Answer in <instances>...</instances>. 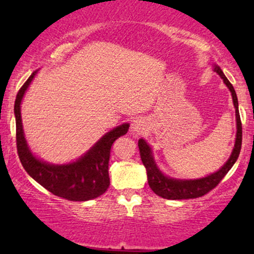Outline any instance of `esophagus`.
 Instances as JSON below:
<instances>
[{"label":"esophagus","instance_id":"obj_1","mask_svg":"<svg viewBox=\"0 0 254 254\" xmlns=\"http://www.w3.org/2000/svg\"><path fill=\"white\" fill-rule=\"evenodd\" d=\"M132 130L133 131H137V132H139V131L142 130V123L139 121H136L135 123L132 124Z\"/></svg>","mask_w":254,"mask_h":254}]
</instances>
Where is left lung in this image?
<instances>
[{
  "label": "left lung",
  "mask_w": 254,
  "mask_h": 254,
  "mask_svg": "<svg viewBox=\"0 0 254 254\" xmlns=\"http://www.w3.org/2000/svg\"><path fill=\"white\" fill-rule=\"evenodd\" d=\"M215 71L223 78L224 83L227 84L230 92H232L233 103L235 106V113H237V139H235L234 149H233L232 155L229 160L226 162V165L217 171L216 173L210 174V176L202 178V179L196 180H177L167 178L159 168L156 167L155 162H154L153 156H151V151L149 145L145 143L144 139H139L138 148H139V155L141 160L143 162L145 170H147L148 176V184H149L150 189L153 190L157 196L166 198V199H191V198L202 197L204 194L208 193L212 189H215L220 184L221 180L223 179L224 176L228 173L233 165L235 164L237 159L239 157L241 150V142H243V127H241V119L239 115V107H238V98L237 93H235L234 87L229 82L228 78L224 76L223 71L221 70L220 66H215Z\"/></svg>",
  "instance_id": "left-lung-1"
}]
</instances>
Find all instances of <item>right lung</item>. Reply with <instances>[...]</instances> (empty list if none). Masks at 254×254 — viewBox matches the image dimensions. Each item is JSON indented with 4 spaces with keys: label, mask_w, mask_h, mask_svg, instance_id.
<instances>
[{
    "label": "right lung",
    "mask_w": 254,
    "mask_h": 254,
    "mask_svg": "<svg viewBox=\"0 0 254 254\" xmlns=\"http://www.w3.org/2000/svg\"><path fill=\"white\" fill-rule=\"evenodd\" d=\"M36 72L34 71L19 89L14 105L16 122V149L21 165L36 182L55 196L72 202H83L101 196L110 186L109 161L111 147L116 139L127 132L129 124H123L107 132L86 155L78 159L76 162L56 166L39 161L32 155L26 143L20 115V104L22 97Z\"/></svg>",
    "instance_id": "right-lung-1"
}]
</instances>
